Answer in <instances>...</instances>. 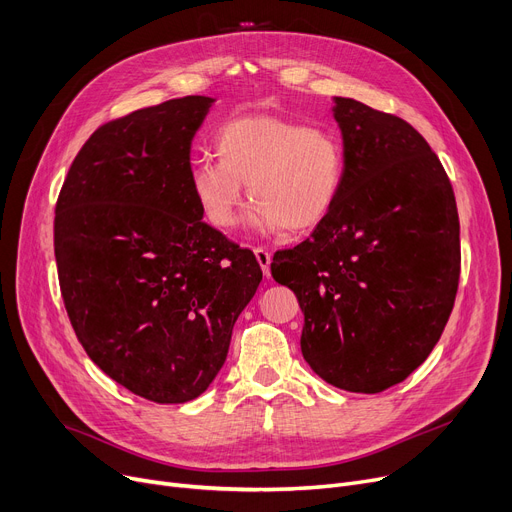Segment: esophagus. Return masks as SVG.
<instances>
[{"label":"esophagus","mask_w":512,"mask_h":512,"mask_svg":"<svg viewBox=\"0 0 512 512\" xmlns=\"http://www.w3.org/2000/svg\"><path fill=\"white\" fill-rule=\"evenodd\" d=\"M253 251H255V257H257V261H259V265H261L263 274H265L267 278H270V263H272V253L267 251V249H263V247H255Z\"/></svg>","instance_id":"34e87169"}]
</instances>
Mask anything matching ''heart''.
Returning a JSON list of instances; mask_svg holds the SVG:
<instances>
[{
    "mask_svg": "<svg viewBox=\"0 0 512 512\" xmlns=\"http://www.w3.org/2000/svg\"><path fill=\"white\" fill-rule=\"evenodd\" d=\"M218 159L191 168V191L218 230L238 226L245 186L255 201L253 224L263 232H303L324 222L346 176L340 134L280 116H242L215 132Z\"/></svg>",
    "mask_w": 512,
    "mask_h": 512,
    "instance_id": "heart-1",
    "label": "heart"
}]
</instances>
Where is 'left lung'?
Returning <instances> with one entry per match:
<instances>
[{"instance_id": "left-lung-1", "label": "left lung", "mask_w": 512, "mask_h": 512, "mask_svg": "<svg viewBox=\"0 0 512 512\" xmlns=\"http://www.w3.org/2000/svg\"><path fill=\"white\" fill-rule=\"evenodd\" d=\"M346 176L311 238L276 251L272 276L297 294L301 351L328 384L384 392L438 344L461 278L450 178L421 134L394 114L336 97Z\"/></svg>"}]
</instances>
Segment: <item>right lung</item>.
<instances>
[{
	"instance_id": "1",
	"label": "right lung",
	"mask_w": 512,
	"mask_h": 512,
	"mask_svg": "<svg viewBox=\"0 0 512 512\" xmlns=\"http://www.w3.org/2000/svg\"><path fill=\"white\" fill-rule=\"evenodd\" d=\"M211 101L170 99L99 126L53 220L78 342L114 382L159 405L207 390L263 276L253 251L201 220L191 191V141Z\"/></svg>"
}]
</instances>
